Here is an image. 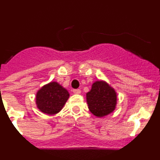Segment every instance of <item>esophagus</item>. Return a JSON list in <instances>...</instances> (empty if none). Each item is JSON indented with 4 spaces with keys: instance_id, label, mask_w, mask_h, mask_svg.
<instances>
[{
    "instance_id": "1",
    "label": "esophagus",
    "mask_w": 160,
    "mask_h": 160,
    "mask_svg": "<svg viewBox=\"0 0 160 160\" xmlns=\"http://www.w3.org/2000/svg\"><path fill=\"white\" fill-rule=\"evenodd\" d=\"M73 94H81V90H79V89H76V90H73Z\"/></svg>"
}]
</instances>
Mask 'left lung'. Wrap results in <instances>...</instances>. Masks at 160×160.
Returning a JSON list of instances; mask_svg holds the SVG:
<instances>
[{
	"mask_svg": "<svg viewBox=\"0 0 160 160\" xmlns=\"http://www.w3.org/2000/svg\"><path fill=\"white\" fill-rule=\"evenodd\" d=\"M86 97L89 110L98 118L107 116L116 108L118 101L116 91L103 80L94 82Z\"/></svg>",
	"mask_w": 160,
	"mask_h": 160,
	"instance_id": "1",
	"label": "left lung"
}]
</instances>
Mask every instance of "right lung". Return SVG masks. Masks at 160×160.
I'll use <instances>...</instances> for the list:
<instances>
[{"mask_svg":"<svg viewBox=\"0 0 160 160\" xmlns=\"http://www.w3.org/2000/svg\"><path fill=\"white\" fill-rule=\"evenodd\" d=\"M69 98L70 94L66 88L57 82H50L37 91L35 101L41 112L53 115L62 111Z\"/></svg>","mask_w":160,"mask_h":160,"instance_id":"add662e5","label":"right lung"}]
</instances>
